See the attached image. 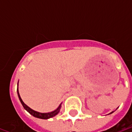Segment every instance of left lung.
<instances>
[{"label":"left lung","instance_id":"left-lung-1","mask_svg":"<svg viewBox=\"0 0 132 132\" xmlns=\"http://www.w3.org/2000/svg\"><path fill=\"white\" fill-rule=\"evenodd\" d=\"M112 112H110V114H112Z\"/></svg>","mask_w":132,"mask_h":132}]
</instances>
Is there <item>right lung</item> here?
Listing matches in <instances>:
<instances>
[{
	"mask_svg": "<svg viewBox=\"0 0 132 132\" xmlns=\"http://www.w3.org/2000/svg\"><path fill=\"white\" fill-rule=\"evenodd\" d=\"M17 91H18V95L20 101L21 102L22 105V106H23V108H24V110H27V112L30 114H32V115L35 117L39 118V119H49V118H52V117H53L56 116V115L59 112V111H60L61 107V105L59 106V108H58L56 110H55L54 111H52V112H48V113H41V112H37V111L33 110L32 109H31V108H29L27 105H25V104L24 103V102L22 101V100L21 99L20 95V94H19L18 86Z\"/></svg>",
	"mask_w": 132,
	"mask_h": 132,
	"instance_id": "add662e5",
	"label": "right lung"
}]
</instances>
